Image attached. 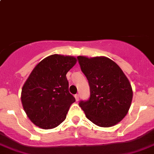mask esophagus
<instances>
[{
	"label": "esophagus",
	"instance_id": "obj_1",
	"mask_svg": "<svg viewBox=\"0 0 154 154\" xmlns=\"http://www.w3.org/2000/svg\"><path fill=\"white\" fill-rule=\"evenodd\" d=\"M74 97H75L76 101L79 100V95H78V94H75V95H74Z\"/></svg>",
	"mask_w": 154,
	"mask_h": 154
}]
</instances>
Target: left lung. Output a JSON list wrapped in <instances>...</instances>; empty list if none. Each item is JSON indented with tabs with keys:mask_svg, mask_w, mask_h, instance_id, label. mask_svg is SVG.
I'll list each match as a JSON object with an SVG mask.
<instances>
[{
	"mask_svg": "<svg viewBox=\"0 0 154 154\" xmlns=\"http://www.w3.org/2000/svg\"><path fill=\"white\" fill-rule=\"evenodd\" d=\"M87 77L91 96L80 100L88 120L102 127L114 126L124 118L131 107L133 91L130 81L117 63L105 57H77Z\"/></svg>",
	"mask_w": 154,
	"mask_h": 154,
	"instance_id": "left-lung-1",
	"label": "left lung"
}]
</instances>
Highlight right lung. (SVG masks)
<instances>
[{
	"instance_id": "right-lung-1",
	"label": "right lung",
	"mask_w": 154,
	"mask_h": 154,
	"mask_svg": "<svg viewBox=\"0 0 154 154\" xmlns=\"http://www.w3.org/2000/svg\"><path fill=\"white\" fill-rule=\"evenodd\" d=\"M74 57L53 54L37 64L22 87L21 102L27 117L37 127L52 129L66 119L75 98L69 92L67 72Z\"/></svg>"
}]
</instances>
